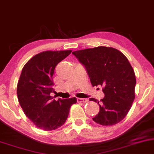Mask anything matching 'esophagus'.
Instances as JSON below:
<instances>
[{"label": "esophagus", "instance_id": "esophagus-1", "mask_svg": "<svg viewBox=\"0 0 154 154\" xmlns=\"http://www.w3.org/2000/svg\"><path fill=\"white\" fill-rule=\"evenodd\" d=\"M77 101L82 102V103H87V102H88V100L87 98H77Z\"/></svg>", "mask_w": 154, "mask_h": 154}]
</instances>
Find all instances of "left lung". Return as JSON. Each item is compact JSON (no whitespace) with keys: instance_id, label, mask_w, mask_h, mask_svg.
Instances as JSON below:
<instances>
[{"instance_id":"obj_1","label":"left lung","mask_w":154,"mask_h":154,"mask_svg":"<svg viewBox=\"0 0 154 154\" xmlns=\"http://www.w3.org/2000/svg\"><path fill=\"white\" fill-rule=\"evenodd\" d=\"M85 66L93 87L103 86L105 97L98 103L100 111L92 120L104 126L116 125L130 110L135 99L136 75L128 59L112 47H97L72 52Z\"/></svg>"}]
</instances>
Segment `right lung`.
Here are the masks:
<instances>
[{
    "label": "right lung",
    "instance_id": "add662e5",
    "mask_svg": "<svg viewBox=\"0 0 154 154\" xmlns=\"http://www.w3.org/2000/svg\"><path fill=\"white\" fill-rule=\"evenodd\" d=\"M72 50L44 51L29 59L22 69L17 96L26 116L38 128L53 131L65 123L77 98L53 100V75L56 66Z\"/></svg>",
    "mask_w": 154,
    "mask_h": 154
}]
</instances>
